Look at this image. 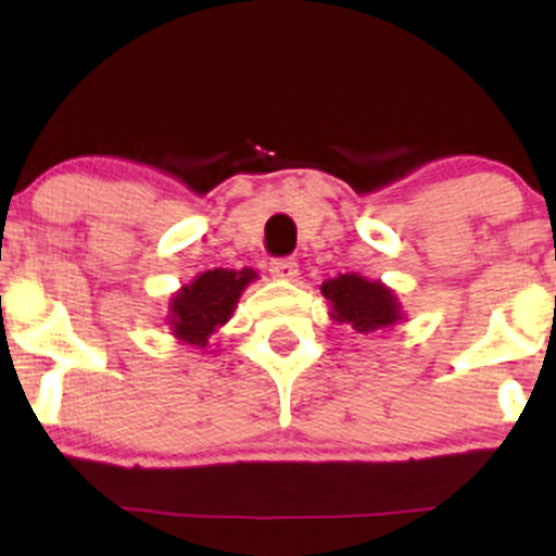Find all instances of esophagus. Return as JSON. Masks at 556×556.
<instances>
[{
    "mask_svg": "<svg viewBox=\"0 0 556 556\" xmlns=\"http://www.w3.org/2000/svg\"><path fill=\"white\" fill-rule=\"evenodd\" d=\"M269 271H271L274 279H282V282H292V279L298 277V261L277 258V261H271Z\"/></svg>",
    "mask_w": 556,
    "mask_h": 556,
    "instance_id": "34e87169",
    "label": "esophagus"
}]
</instances>
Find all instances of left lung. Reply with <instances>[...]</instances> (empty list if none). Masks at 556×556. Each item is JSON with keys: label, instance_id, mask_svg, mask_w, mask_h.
I'll return each mask as SVG.
<instances>
[{"label": "left lung", "instance_id": "1", "mask_svg": "<svg viewBox=\"0 0 556 556\" xmlns=\"http://www.w3.org/2000/svg\"><path fill=\"white\" fill-rule=\"evenodd\" d=\"M321 295L329 303V318L348 324L358 334L389 329L402 321V305L397 292L379 279H366L361 274H340L321 285Z\"/></svg>", "mask_w": 556, "mask_h": 556}]
</instances>
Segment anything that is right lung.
I'll return each mask as SVG.
<instances>
[{
  "mask_svg": "<svg viewBox=\"0 0 556 556\" xmlns=\"http://www.w3.org/2000/svg\"><path fill=\"white\" fill-rule=\"evenodd\" d=\"M253 269H212L198 274L169 298L167 327L180 344L206 350L208 337L232 318L235 305L248 285L256 282Z\"/></svg>",
  "mask_w": 556,
  "mask_h": 556,
  "instance_id": "obj_1",
  "label": "right lung"
}]
</instances>
